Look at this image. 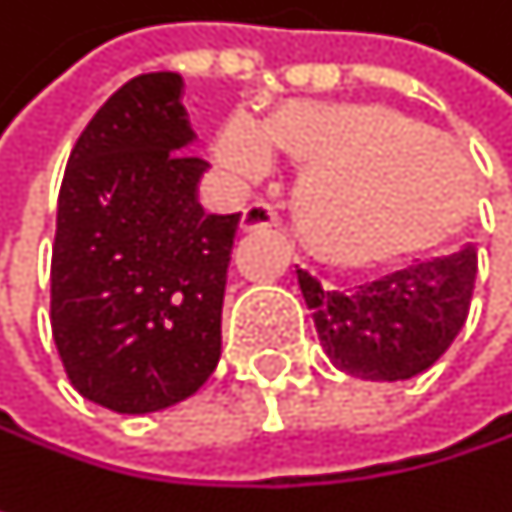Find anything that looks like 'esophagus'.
<instances>
[{
	"mask_svg": "<svg viewBox=\"0 0 512 512\" xmlns=\"http://www.w3.org/2000/svg\"><path fill=\"white\" fill-rule=\"evenodd\" d=\"M278 219H275V213H272V207L269 204H263V201H257V204H249L246 210H243V216H240V231H266V228H272Z\"/></svg>",
	"mask_w": 512,
	"mask_h": 512,
	"instance_id": "esophagus-1",
	"label": "esophagus"
}]
</instances>
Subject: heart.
<instances>
[{"mask_svg":"<svg viewBox=\"0 0 512 512\" xmlns=\"http://www.w3.org/2000/svg\"><path fill=\"white\" fill-rule=\"evenodd\" d=\"M272 151L305 168L293 192L302 246L341 269H376L433 249L457 210L438 219L468 195V165L454 145L373 103H287L263 130L231 118L216 139L219 162L243 180H260Z\"/></svg>","mask_w":512,"mask_h":512,"instance_id":"obj_1","label":"heart"}]
</instances>
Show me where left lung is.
<instances>
[{"instance_id":"8db88e82","label":"left lung","mask_w":512,"mask_h":512,"mask_svg":"<svg viewBox=\"0 0 512 512\" xmlns=\"http://www.w3.org/2000/svg\"><path fill=\"white\" fill-rule=\"evenodd\" d=\"M296 275L329 361L356 379L397 382L433 367L460 335L471 308L477 252L465 246L457 255L361 284L350 296L326 290L305 269Z\"/></svg>"}]
</instances>
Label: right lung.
<instances>
[{"label":"right lung","instance_id":"obj_1","mask_svg":"<svg viewBox=\"0 0 512 512\" xmlns=\"http://www.w3.org/2000/svg\"><path fill=\"white\" fill-rule=\"evenodd\" d=\"M177 73L121 85L76 139L58 192L52 341L70 385L112 412L192 397L222 353V299L240 213L198 204L207 162Z\"/></svg>","mask_w":512,"mask_h":512}]
</instances>
